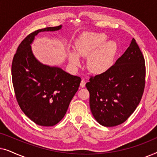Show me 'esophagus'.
Here are the masks:
<instances>
[{
	"mask_svg": "<svg viewBox=\"0 0 157 157\" xmlns=\"http://www.w3.org/2000/svg\"><path fill=\"white\" fill-rule=\"evenodd\" d=\"M86 85V81L84 80V79H82L81 81V87H84Z\"/></svg>",
	"mask_w": 157,
	"mask_h": 157,
	"instance_id": "1",
	"label": "esophagus"
}]
</instances>
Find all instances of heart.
<instances>
[{
	"label": "heart",
	"instance_id": "obj_1",
	"mask_svg": "<svg viewBox=\"0 0 157 157\" xmlns=\"http://www.w3.org/2000/svg\"><path fill=\"white\" fill-rule=\"evenodd\" d=\"M106 35L101 33H86L76 43V52L81 57L89 56L88 67L92 72L101 74L112 66L117 52V45L106 40ZM69 61L74 66L80 64V59L76 53H69Z\"/></svg>",
	"mask_w": 157,
	"mask_h": 157
}]
</instances>
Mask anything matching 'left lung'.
Returning a JSON list of instances; mask_svg holds the SVG:
<instances>
[{"mask_svg": "<svg viewBox=\"0 0 157 157\" xmlns=\"http://www.w3.org/2000/svg\"><path fill=\"white\" fill-rule=\"evenodd\" d=\"M144 57L136 40L106 71L91 76L86 83L91 113L100 124L111 127L124 123L134 113L145 87Z\"/></svg>", "mask_w": 157, "mask_h": 157, "instance_id": "1", "label": "left lung"}]
</instances>
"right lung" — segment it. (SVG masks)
<instances>
[{"label":"right lung","instance_id":"obj_1","mask_svg":"<svg viewBox=\"0 0 157 157\" xmlns=\"http://www.w3.org/2000/svg\"><path fill=\"white\" fill-rule=\"evenodd\" d=\"M61 28L47 27L30 33L19 44L12 61L13 86L19 106L31 121L43 126H53L63 119L81 81L61 68L40 63L32 53L35 36Z\"/></svg>","mask_w":157,"mask_h":157}]
</instances>
